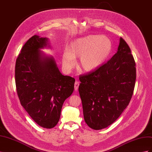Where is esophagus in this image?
<instances>
[{"label":"esophagus","instance_id":"esophagus-1","mask_svg":"<svg viewBox=\"0 0 152 152\" xmlns=\"http://www.w3.org/2000/svg\"><path fill=\"white\" fill-rule=\"evenodd\" d=\"M79 82L78 81H76L75 82V84H74V86H75V91H78V89H79Z\"/></svg>","mask_w":152,"mask_h":152}]
</instances>
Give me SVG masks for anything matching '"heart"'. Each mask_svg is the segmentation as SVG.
<instances>
[{"instance_id":"1","label":"heart","mask_w":152,"mask_h":152,"mask_svg":"<svg viewBox=\"0 0 152 152\" xmlns=\"http://www.w3.org/2000/svg\"><path fill=\"white\" fill-rule=\"evenodd\" d=\"M112 48V40L106 36L91 35L78 38L72 42L69 50L64 51L63 68L70 72L75 65V57H80V68L86 72H93L107 60Z\"/></svg>"}]
</instances>
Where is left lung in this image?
I'll return each mask as SVG.
<instances>
[{"label":"left lung","mask_w":152,"mask_h":152,"mask_svg":"<svg viewBox=\"0 0 152 152\" xmlns=\"http://www.w3.org/2000/svg\"><path fill=\"white\" fill-rule=\"evenodd\" d=\"M135 66L129 47L121 37L117 53L107 63L79 77L84 118L89 127H107L126 108L135 86Z\"/></svg>","instance_id":"1"}]
</instances>
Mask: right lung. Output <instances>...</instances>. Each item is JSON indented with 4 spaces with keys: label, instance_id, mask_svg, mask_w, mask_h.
Masks as SVG:
<instances>
[{
    "label": "right lung",
    "instance_id": "add662e5",
    "mask_svg": "<svg viewBox=\"0 0 152 152\" xmlns=\"http://www.w3.org/2000/svg\"><path fill=\"white\" fill-rule=\"evenodd\" d=\"M49 39L35 35L25 43L15 66L16 91L21 104L44 128L56 126L63 104L74 90L75 79L63 75L53 56L40 49L50 48Z\"/></svg>",
    "mask_w": 152,
    "mask_h": 152
}]
</instances>
